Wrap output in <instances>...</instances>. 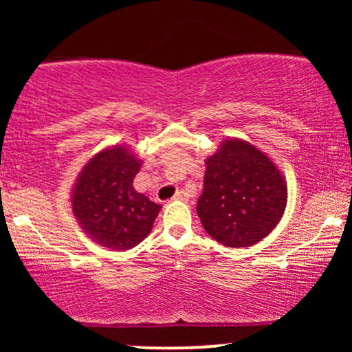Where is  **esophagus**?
I'll use <instances>...</instances> for the list:
<instances>
[{
  "label": "esophagus",
  "instance_id": "esophagus-1",
  "mask_svg": "<svg viewBox=\"0 0 352 352\" xmlns=\"http://www.w3.org/2000/svg\"><path fill=\"white\" fill-rule=\"evenodd\" d=\"M190 199V193L187 190H179V192L175 193V197H173V200H185L187 201Z\"/></svg>",
  "mask_w": 352,
  "mask_h": 352
}]
</instances>
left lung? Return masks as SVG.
Masks as SVG:
<instances>
[{"label":"left lung","mask_w":352,"mask_h":352,"mask_svg":"<svg viewBox=\"0 0 352 352\" xmlns=\"http://www.w3.org/2000/svg\"><path fill=\"white\" fill-rule=\"evenodd\" d=\"M286 199V184L272 160L245 140L232 139L207 159L197 213L213 240L241 248L276 227Z\"/></svg>","instance_id":"obj_1"}]
</instances>
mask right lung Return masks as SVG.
Returning <instances> with one entry per match:
<instances>
[{
	"mask_svg": "<svg viewBox=\"0 0 352 352\" xmlns=\"http://www.w3.org/2000/svg\"><path fill=\"white\" fill-rule=\"evenodd\" d=\"M140 162L124 147L99 152L80 172L72 212L84 232L111 250H131L147 238L160 205L134 190Z\"/></svg>",
	"mask_w": 352,
	"mask_h": 352,
	"instance_id": "add662e5",
	"label": "right lung"
}]
</instances>
